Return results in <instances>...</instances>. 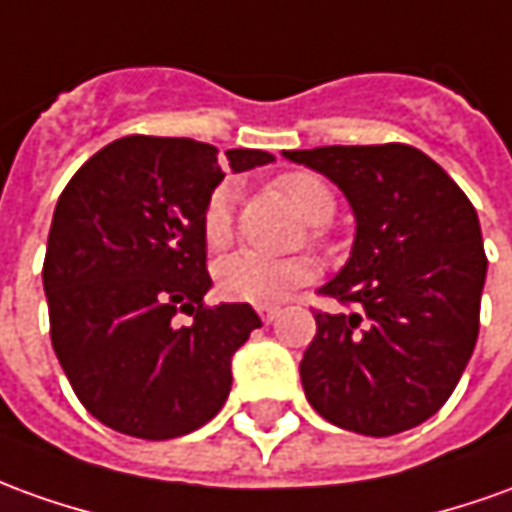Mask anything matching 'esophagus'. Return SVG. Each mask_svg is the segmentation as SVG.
<instances>
[{"mask_svg": "<svg viewBox=\"0 0 512 512\" xmlns=\"http://www.w3.org/2000/svg\"><path fill=\"white\" fill-rule=\"evenodd\" d=\"M256 312H259L264 323H273L278 317V306H256Z\"/></svg>", "mask_w": 512, "mask_h": 512, "instance_id": "34e87169", "label": "esophagus"}]
</instances>
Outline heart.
Segmentation results:
<instances>
[{
    "mask_svg": "<svg viewBox=\"0 0 512 512\" xmlns=\"http://www.w3.org/2000/svg\"><path fill=\"white\" fill-rule=\"evenodd\" d=\"M273 189L292 206L301 220L320 225L329 222L334 214V192L329 183L315 172H284L273 181ZM203 242L211 250H222L234 236V211H231V192L220 186L214 189L203 206L200 217ZM317 267L309 256H287V259H270L253 250H239L234 256L217 264V287L225 298L256 306H276L287 301L292 292L309 284L315 278Z\"/></svg>",
    "mask_w": 512,
    "mask_h": 512,
    "instance_id": "b5f03b06",
    "label": "heart"
}]
</instances>
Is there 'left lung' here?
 Here are the masks:
<instances>
[{
  "instance_id": "1",
  "label": "left lung",
  "mask_w": 512,
  "mask_h": 512,
  "mask_svg": "<svg viewBox=\"0 0 512 512\" xmlns=\"http://www.w3.org/2000/svg\"><path fill=\"white\" fill-rule=\"evenodd\" d=\"M343 189L357 236L320 292L354 312H315L303 393L329 424L387 438L449 401L479 334L488 273L477 211L410 144L284 150Z\"/></svg>"
}]
</instances>
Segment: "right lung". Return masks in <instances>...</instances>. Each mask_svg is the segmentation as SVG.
I'll list each match as a JSON object with an SVG mask.
<instances>
[{
	"label": "right lung",
	"mask_w": 512,
	"mask_h": 512,
	"mask_svg": "<svg viewBox=\"0 0 512 512\" xmlns=\"http://www.w3.org/2000/svg\"><path fill=\"white\" fill-rule=\"evenodd\" d=\"M225 155L234 172L273 161L264 150ZM222 178L211 144L125 136L74 172L52 214V348L80 404L130 438H181L209 424L231 393V357L262 326L250 303H203L211 276L200 217Z\"/></svg>",
	"instance_id": "right-lung-1"
}]
</instances>
